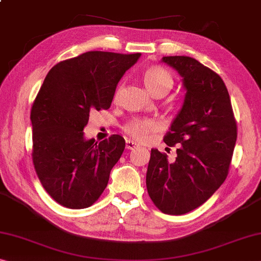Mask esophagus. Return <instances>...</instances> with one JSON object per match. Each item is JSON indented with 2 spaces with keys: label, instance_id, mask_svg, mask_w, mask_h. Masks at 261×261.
<instances>
[{
  "label": "esophagus",
  "instance_id": "obj_1",
  "mask_svg": "<svg viewBox=\"0 0 261 261\" xmlns=\"http://www.w3.org/2000/svg\"><path fill=\"white\" fill-rule=\"evenodd\" d=\"M139 144L136 143V142H134V141H130V140H127L126 141V148L128 150H132V149H134L135 147H138Z\"/></svg>",
  "mask_w": 261,
  "mask_h": 261
}]
</instances>
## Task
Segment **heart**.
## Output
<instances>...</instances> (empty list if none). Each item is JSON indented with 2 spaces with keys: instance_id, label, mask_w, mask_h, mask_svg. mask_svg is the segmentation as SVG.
I'll return each instance as SVG.
<instances>
[{
  "instance_id": "b5f03b06",
  "label": "heart",
  "mask_w": 261,
  "mask_h": 261,
  "mask_svg": "<svg viewBox=\"0 0 261 261\" xmlns=\"http://www.w3.org/2000/svg\"><path fill=\"white\" fill-rule=\"evenodd\" d=\"M144 85L151 94L158 95L159 93H167L172 86V75L166 69L161 66H150L143 72ZM122 91V85H119L114 93V100H118ZM154 128V122L149 119L134 118L128 121L123 130L132 138L142 140Z\"/></svg>"
}]
</instances>
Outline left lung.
Listing matches in <instances>:
<instances>
[{
    "instance_id": "left-lung-1",
    "label": "left lung",
    "mask_w": 261,
    "mask_h": 261,
    "mask_svg": "<svg viewBox=\"0 0 261 261\" xmlns=\"http://www.w3.org/2000/svg\"><path fill=\"white\" fill-rule=\"evenodd\" d=\"M162 61L178 71L186 100L163 141L176 146V159L151 149L146 184L149 197L167 215H184L205 203L228 175L236 141L231 99L223 79L188 56Z\"/></svg>"
}]
</instances>
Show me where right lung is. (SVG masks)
I'll return each mask as SVG.
<instances>
[{"instance_id": "right-lung-1", "label": "right lung", "mask_w": 261, "mask_h": 261, "mask_svg": "<svg viewBox=\"0 0 261 261\" xmlns=\"http://www.w3.org/2000/svg\"><path fill=\"white\" fill-rule=\"evenodd\" d=\"M140 54L89 51L59 62L44 79L31 107L33 162L39 181L56 202L85 209L99 199L126 142L111 135L84 139L90 112L111 107L119 80Z\"/></svg>"}]
</instances>
